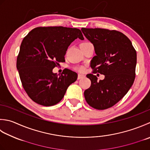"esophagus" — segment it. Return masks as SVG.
Masks as SVG:
<instances>
[{
	"label": "esophagus",
	"mask_w": 150,
	"mask_h": 150,
	"mask_svg": "<svg viewBox=\"0 0 150 150\" xmlns=\"http://www.w3.org/2000/svg\"><path fill=\"white\" fill-rule=\"evenodd\" d=\"M84 77H85V75H84L83 74H79L78 75V79H81L84 78Z\"/></svg>",
	"instance_id": "esophagus-1"
}]
</instances>
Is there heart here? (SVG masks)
<instances>
[{
    "instance_id": "heart-1",
    "label": "heart",
    "mask_w": 150,
    "mask_h": 150,
    "mask_svg": "<svg viewBox=\"0 0 150 150\" xmlns=\"http://www.w3.org/2000/svg\"><path fill=\"white\" fill-rule=\"evenodd\" d=\"M76 69L78 70V71H80V72H83V71H84V70H85V67L83 66H78V67H76Z\"/></svg>"
}]
</instances>
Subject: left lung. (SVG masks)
I'll use <instances>...</instances> for the list:
<instances>
[{"instance_id":"left-lung-1","label":"left lung","mask_w":150,"mask_h":150,"mask_svg":"<svg viewBox=\"0 0 150 150\" xmlns=\"http://www.w3.org/2000/svg\"><path fill=\"white\" fill-rule=\"evenodd\" d=\"M81 30L94 47L96 55L90 62L93 74H88L91 86L84 91L90 106L105 110L124 98L135 79L137 52L130 40L119 31L105 28H82ZM97 72L105 75L97 81Z\"/></svg>"}]
</instances>
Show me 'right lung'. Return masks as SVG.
I'll return each instance as SVG.
<instances>
[{
	"label": "right lung",
	"mask_w": 150,
	"mask_h": 150,
	"mask_svg": "<svg viewBox=\"0 0 150 150\" xmlns=\"http://www.w3.org/2000/svg\"><path fill=\"white\" fill-rule=\"evenodd\" d=\"M77 38L84 40L78 28L40 26L23 38L17 69L23 88L32 101L45 107L57 104L77 80V73L71 70L64 69L58 76L52 69L65 62L67 48Z\"/></svg>",
	"instance_id": "obj_1"
}]
</instances>
